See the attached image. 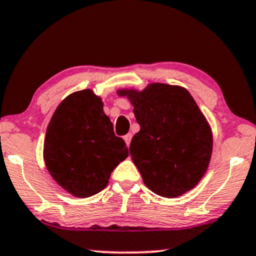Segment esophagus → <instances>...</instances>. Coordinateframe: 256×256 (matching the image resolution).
Listing matches in <instances>:
<instances>
[{
  "label": "esophagus",
  "instance_id": "34e87169",
  "mask_svg": "<svg viewBox=\"0 0 256 256\" xmlns=\"http://www.w3.org/2000/svg\"><path fill=\"white\" fill-rule=\"evenodd\" d=\"M131 139H132V134H128L126 136H124V140H125V143H126V145H130V143H131Z\"/></svg>",
  "mask_w": 256,
  "mask_h": 256
}]
</instances>
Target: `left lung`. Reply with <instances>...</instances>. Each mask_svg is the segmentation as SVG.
I'll return each mask as SVG.
<instances>
[{
	"instance_id": "left-lung-1",
	"label": "left lung",
	"mask_w": 256,
	"mask_h": 256,
	"mask_svg": "<svg viewBox=\"0 0 256 256\" xmlns=\"http://www.w3.org/2000/svg\"><path fill=\"white\" fill-rule=\"evenodd\" d=\"M118 94L128 96L140 125L130 154L145 186L168 198L195 188L208 169L212 134L190 93L154 82L140 92L120 90Z\"/></svg>"
}]
</instances>
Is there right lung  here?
Wrapping results in <instances>:
<instances>
[{
    "label": "right lung",
    "mask_w": 256,
    "mask_h": 256,
    "mask_svg": "<svg viewBox=\"0 0 256 256\" xmlns=\"http://www.w3.org/2000/svg\"><path fill=\"white\" fill-rule=\"evenodd\" d=\"M90 90L72 93L52 117L44 144V160L56 182L76 197L104 190L111 172L128 156L122 138Z\"/></svg>",
    "instance_id": "right-lung-1"
}]
</instances>
